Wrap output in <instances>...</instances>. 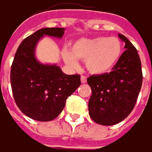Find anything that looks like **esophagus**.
Masks as SVG:
<instances>
[{
	"label": "esophagus",
	"mask_w": 152,
	"mask_h": 152,
	"mask_svg": "<svg viewBox=\"0 0 152 152\" xmlns=\"http://www.w3.org/2000/svg\"><path fill=\"white\" fill-rule=\"evenodd\" d=\"M80 80H81V83H86V82H87V77L81 76V77H80Z\"/></svg>",
	"instance_id": "obj_1"
}]
</instances>
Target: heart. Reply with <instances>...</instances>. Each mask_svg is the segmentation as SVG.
Listing matches in <instances>:
<instances>
[{
	"instance_id": "obj_1",
	"label": "heart",
	"mask_w": 152,
	"mask_h": 152,
	"mask_svg": "<svg viewBox=\"0 0 152 152\" xmlns=\"http://www.w3.org/2000/svg\"><path fill=\"white\" fill-rule=\"evenodd\" d=\"M123 52V44L117 37L80 39L71 47V51L63 50V58L71 67L78 66L77 59L84 61L86 69L94 75L109 73L118 63Z\"/></svg>"
}]
</instances>
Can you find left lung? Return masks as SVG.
<instances>
[{"instance_id":"obj_1","label":"left lung","mask_w":152,"mask_h":152,"mask_svg":"<svg viewBox=\"0 0 152 152\" xmlns=\"http://www.w3.org/2000/svg\"><path fill=\"white\" fill-rule=\"evenodd\" d=\"M125 52L112 72L92 75L87 81L92 89L88 113L97 124L113 126L125 119L134 107L142 82V64L136 48L123 34Z\"/></svg>"}]
</instances>
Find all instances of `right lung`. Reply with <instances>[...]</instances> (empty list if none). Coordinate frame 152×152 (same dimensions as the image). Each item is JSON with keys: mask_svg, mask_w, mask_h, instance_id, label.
Here are the masks:
<instances>
[{"mask_svg": "<svg viewBox=\"0 0 152 152\" xmlns=\"http://www.w3.org/2000/svg\"><path fill=\"white\" fill-rule=\"evenodd\" d=\"M64 30L39 29L25 39L15 54L10 72L13 96L20 111L34 120L56 118L81 83L80 75H67L56 64L40 63L35 56L37 44L44 36L62 39Z\"/></svg>", "mask_w": 152, "mask_h": 152, "instance_id": "right-lung-1", "label": "right lung"}]
</instances>
